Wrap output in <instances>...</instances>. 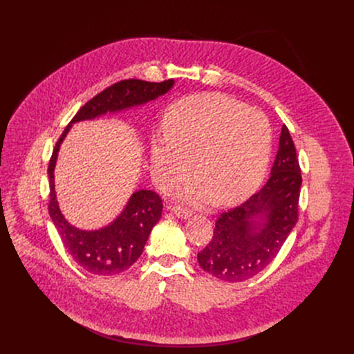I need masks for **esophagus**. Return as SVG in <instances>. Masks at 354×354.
<instances>
[{
  "instance_id": "esophagus-1",
  "label": "esophagus",
  "mask_w": 354,
  "mask_h": 354,
  "mask_svg": "<svg viewBox=\"0 0 354 354\" xmlns=\"http://www.w3.org/2000/svg\"><path fill=\"white\" fill-rule=\"evenodd\" d=\"M172 212L176 217L182 218V220H187L192 217V212L189 209H185V207H180V206H176V207H172Z\"/></svg>"
}]
</instances>
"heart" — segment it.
<instances>
[{
  "instance_id": "obj_1",
  "label": "heart",
  "mask_w": 354,
  "mask_h": 354,
  "mask_svg": "<svg viewBox=\"0 0 354 354\" xmlns=\"http://www.w3.org/2000/svg\"><path fill=\"white\" fill-rule=\"evenodd\" d=\"M272 153V129L258 111L221 93H201L172 104L165 134L151 140L149 167L156 183L171 190L194 169L198 179L182 197L193 203L236 205L262 185Z\"/></svg>"
}]
</instances>
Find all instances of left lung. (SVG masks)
Here are the masks:
<instances>
[{"label": "left lung", "instance_id": "8db88e82", "mask_svg": "<svg viewBox=\"0 0 354 354\" xmlns=\"http://www.w3.org/2000/svg\"><path fill=\"white\" fill-rule=\"evenodd\" d=\"M301 183L295 147L284 124L269 180L218 217L212 241L197 254L200 268L228 283L245 281L268 268L298 221Z\"/></svg>", "mask_w": 354, "mask_h": 354}]
</instances>
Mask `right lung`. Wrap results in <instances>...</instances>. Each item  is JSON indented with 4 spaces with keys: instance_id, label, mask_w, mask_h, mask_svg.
<instances>
[{
    "instance_id": "obj_1",
    "label": "right lung",
    "mask_w": 354,
    "mask_h": 354,
    "mask_svg": "<svg viewBox=\"0 0 354 354\" xmlns=\"http://www.w3.org/2000/svg\"><path fill=\"white\" fill-rule=\"evenodd\" d=\"M175 81L148 82L141 80L120 81L86 102L64 129L48 162L50 201L48 214L71 258L86 272L97 276H113L127 270L142 254L151 230L162 214V200L153 190L134 192L123 212L99 230H80L62 214L55 189V168L59 149L74 123L93 120L106 113H119L165 95Z\"/></svg>"
}]
</instances>
